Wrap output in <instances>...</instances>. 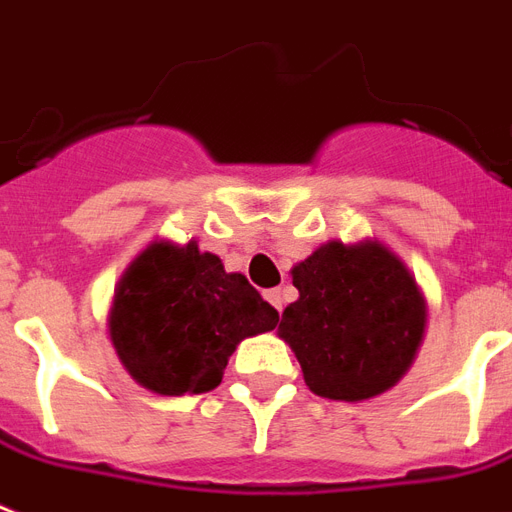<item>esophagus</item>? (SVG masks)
Instances as JSON below:
<instances>
[{
	"mask_svg": "<svg viewBox=\"0 0 512 512\" xmlns=\"http://www.w3.org/2000/svg\"><path fill=\"white\" fill-rule=\"evenodd\" d=\"M284 292H287V290H268V292H265V298H268V303H271V306L276 308V311H282Z\"/></svg>",
	"mask_w": 512,
	"mask_h": 512,
	"instance_id": "1",
	"label": "esophagus"
}]
</instances>
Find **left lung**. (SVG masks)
<instances>
[{"instance_id": "1", "label": "left lung", "mask_w": 512, "mask_h": 512, "mask_svg": "<svg viewBox=\"0 0 512 512\" xmlns=\"http://www.w3.org/2000/svg\"><path fill=\"white\" fill-rule=\"evenodd\" d=\"M300 298L279 338L319 397L357 403L400 381L427 327V300L400 257L378 241H327L292 268Z\"/></svg>"}]
</instances>
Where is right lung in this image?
Returning <instances> with one entry per match:
<instances>
[{
  "instance_id": "add662e5",
  "label": "right lung",
  "mask_w": 512,
  "mask_h": 512,
  "mask_svg": "<svg viewBox=\"0 0 512 512\" xmlns=\"http://www.w3.org/2000/svg\"><path fill=\"white\" fill-rule=\"evenodd\" d=\"M279 311L241 273L195 241H152L128 265L109 308V338L136 384L166 397L220 386L244 338L268 333Z\"/></svg>"
}]
</instances>
